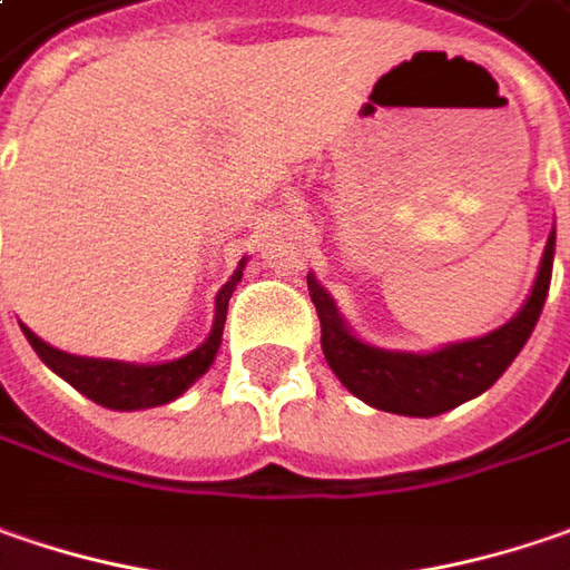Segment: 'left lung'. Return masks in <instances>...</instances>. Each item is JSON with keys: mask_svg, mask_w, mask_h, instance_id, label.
<instances>
[{"mask_svg": "<svg viewBox=\"0 0 570 570\" xmlns=\"http://www.w3.org/2000/svg\"><path fill=\"white\" fill-rule=\"evenodd\" d=\"M552 259H556V227L549 234L542 263L523 307L503 327L462 343H445L430 353L382 350L358 340L350 324L340 317L336 301L330 298L327 288L314 275H307V292L321 317V346L327 365L343 387H350L358 401H365L375 411L401 413V416H436L452 411L484 394L527 346L529 333L542 314V304L549 298Z\"/></svg>", "mask_w": 570, "mask_h": 570, "instance_id": "8db88e82", "label": "left lung"}]
</instances>
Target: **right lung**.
<instances>
[{
	"label": "right lung",
	"instance_id": "1",
	"mask_svg": "<svg viewBox=\"0 0 570 570\" xmlns=\"http://www.w3.org/2000/svg\"><path fill=\"white\" fill-rule=\"evenodd\" d=\"M243 269H246V259H240V266L234 269V275L224 282V288L214 298V324L208 340L198 350H191L183 358H173V362L140 365V362H121V358L72 356V353H63V350L43 343L41 336H35L28 327L21 330H24L28 343L35 346V353L41 356L43 365L50 372H57L63 382H70L89 401H96L108 411H147V407L176 401L212 368L214 356L220 350V336H224L227 301L243 278Z\"/></svg>",
	"mask_w": 570,
	"mask_h": 570
}]
</instances>
